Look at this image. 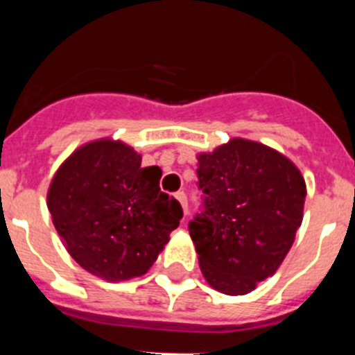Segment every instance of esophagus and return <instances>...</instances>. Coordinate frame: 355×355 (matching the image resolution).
I'll return each mask as SVG.
<instances>
[{"label": "esophagus", "instance_id": "1", "mask_svg": "<svg viewBox=\"0 0 355 355\" xmlns=\"http://www.w3.org/2000/svg\"><path fill=\"white\" fill-rule=\"evenodd\" d=\"M175 199L180 200V205H181V208H183L184 216H187V215H188V200H187V193H184V192H178V193H175Z\"/></svg>", "mask_w": 355, "mask_h": 355}]
</instances>
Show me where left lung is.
<instances>
[{
	"mask_svg": "<svg viewBox=\"0 0 355 355\" xmlns=\"http://www.w3.org/2000/svg\"><path fill=\"white\" fill-rule=\"evenodd\" d=\"M202 211L188 224L200 272L225 295L250 293L275 274L302 224L306 183L286 156L233 139L197 156Z\"/></svg>",
	"mask_w": 355,
	"mask_h": 355,
	"instance_id": "left-lung-1",
	"label": "left lung"
}]
</instances>
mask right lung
Masks as SVG:
<instances>
[{
	"instance_id": "1",
	"label": "right lung",
	"mask_w": 355,
	"mask_h": 355,
	"mask_svg": "<svg viewBox=\"0 0 355 355\" xmlns=\"http://www.w3.org/2000/svg\"><path fill=\"white\" fill-rule=\"evenodd\" d=\"M159 178V167H142V156L119 140L78 147L48 190L53 224L72 259L110 283L146 274L183 218Z\"/></svg>"
}]
</instances>
